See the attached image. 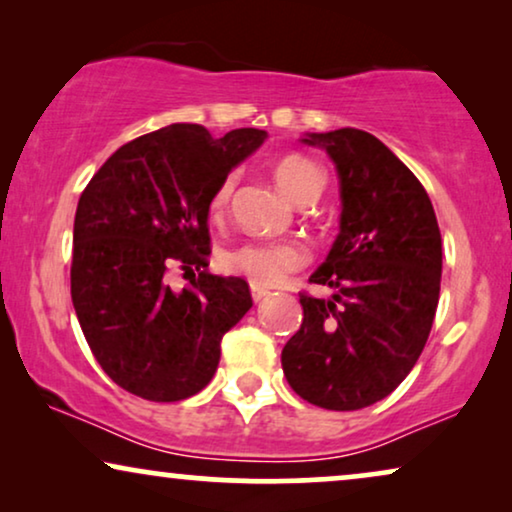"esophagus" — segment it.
<instances>
[{
	"label": "esophagus",
	"mask_w": 512,
	"mask_h": 512,
	"mask_svg": "<svg viewBox=\"0 0 512 512\" xmlns=\"http://www.w3.org/2000/svg\"><path fill=\"white\" fill-rule=\"evenodd\" d=\"M250 292H252V299H255V302H262V299H267L271 295L267 288H260V285H252Z\"/></svg>",
	"instance_id": "obj_1"
}]
</instances>
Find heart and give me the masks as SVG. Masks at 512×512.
<instances>
[{
  "label": "heart",
  "instance_id": "obj_1",
  "mask_svg": "<svg viewBox=\"0 0 512 512\" xmlns=\"http://www.w3.org/2000/svg\"><path fill=\"white\" fill-rule=\"evenodd\" d=\"M274 177L278 187L290 196L292 201H304L306 196L320 194L323 189V173L316 163L306 156L290 154L283 156L274 166ZM236 187V175H227L210 196V215L222 217L227 213L231 194ZM306 262V252L295 241H252L241 248L231 250L227 255V269L250 278L255 285H276L281 283L290 271H295Z\"/></svg>",
  "mask_w": 512,
  "mask_h": 512
}]
</instances>
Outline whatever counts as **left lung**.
Segmentation results:
<instances>
[{
    "mask_svg": "<svg viewBox=\"0 0 512 512\" xmlns=\"http://www.w3.org/2000/svg\"><path fill=\"white\" fill-rule=\"evenodd\" d=\"M337 168L339 234L299 297L302 327L281 353L292 391L335 412L379 403L412 372L440 297L442 238L433 203L410 168L358 128L304 133Z\"/></svg>",
    "mask_w": 512,
    "mask_h": 512,
    "instance_id": "8db88e82",
    "label": "left lung"
}]
</instances>
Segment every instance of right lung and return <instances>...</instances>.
<instances>
[{"label": "right lung", "mask_w": 512, "mask_h": 512, "mask_svg": "<svg viewBox=\"0 0 512 512\" xmlns=\"http://www.w3.org/2000/svg\"><path fill=\"white\" fill-rule=\"evenodd\" d=\"M267 131L213 138L170 124L119 147L91 177L74 215L72 304L107 377L138 398L177 403L208 386L220 342L250 311L238 276L208 274L210 196ZM196 268L173 291L167 271Z\"/></svg>", "instance_id": "right-lung-1"}]
</instances>
